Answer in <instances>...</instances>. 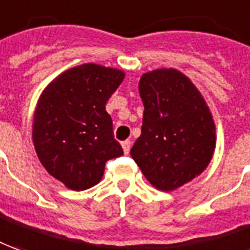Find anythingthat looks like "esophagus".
<instances>
[{
	"instance_id": "1",
	"label": "esophagus",
	"mask_w": 250,
	"mask_h": 250,
	"mask_svg": "<svg viewBox=\"0 0 250 250\" xmlns=\"http://www.w3.org/2000/svg\"><path fill=\"white\" fill-rule=\"evenodd\" d=\"M121 144H122V148H124V152H125V154H129L132 142H130V140H125V142H122Z\"/></svg>"
}]
</instances>
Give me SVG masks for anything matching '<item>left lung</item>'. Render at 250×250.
<instances>
[{"label":"left lung","instance_id":"obj_1","mask_svg":"<svg viewBox=\"0 0 250 250\" xmlns=\"http://www.w3.org/2000/svg\"><path fill=\"white\" fill-rule=\"evenodd\" d=\"M139 92L142 135L130 155L152 187L171 192L200 175L212 159V114L189 77L173 68L144 73Z\"/></svg>","mask_w":250,"mask_h":250}]
</instances>
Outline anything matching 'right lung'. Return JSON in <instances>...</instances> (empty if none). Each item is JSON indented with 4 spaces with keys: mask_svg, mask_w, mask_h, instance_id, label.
Returning a JSON list of instances; mask_svg holds the SVG:
<instances>
[{
    "mask_svg": "<svg viewBox=\"0 0 250 250\" xmlns=\"http://www.w3.org/2000/svg\"><path fill=\"white\" fill-rule=\"evenodd\" d=\"M125 73L96 63L65 70L44 88L32 124L36 155L50 175L72 190L102 180L106 162L124 154L106 111Z\"/></svg>",
    "mask_w": 250,
    "mask_h": 250,
    "instance_id": "right-lung-1",
    "label": "right lung"
}]
</instances>
